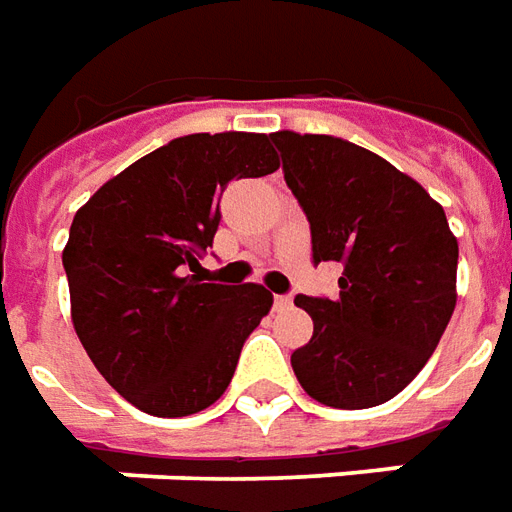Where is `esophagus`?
<instances>
[{
	"mask_svg": "<svg viewBox=\"0 0 512 512\" xmlns=\"http://www.w3.org/2000/svg\"><path fill=\"white\" fill-rule=\"evenodd\" d=\"M290 304H293V296H274V307L277 310H288Z\"/></svg>",
	"mask_w": 512,
	"mask_h": 512,
	"instance_id": "34e87169",
	"label": "esophagus"
}]
</instances>
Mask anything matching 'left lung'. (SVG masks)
<instances>
[{
	"instance_id": "1",
	"label": "left lung",
	"mask_w": 512,
	"mask_h": 512,
	"mask_svg": "<svg viewBox=\"0 0 512 512\" xmlns=\"http://www.w3.org/2000/svg\"><path fill=\"white\" fill-rule=\"evenodd\" d=\"M271 142L307 213L312 260L343 268L337 299H293L312 318L293 373L323 406H381L417 378L450 323L458 241L439 202L365 147L296 131Z\"/></svg>"
}]
</instances>
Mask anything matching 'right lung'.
Instances as JSON below:
<instances>
[{
  "instance_id": "right-lung-1",
  "label": "right lung",
  "mask_w": 512,
  "mask_h": 512,
  "mask_svg": "<svg viewBox=\"0 0 512 512\" xmlns=\"http://www.w3.org/2000/svg\"><path fill=\"white\" fill-rule=\"evenodd\" d=\"M274 169L266 134L178 136L106 180L73 216L62 252L73 329L106 384L139 411L189 417L230 386L274 296L186 271L213 244L227 183Z\"/></svg>"
}]
</instances>
